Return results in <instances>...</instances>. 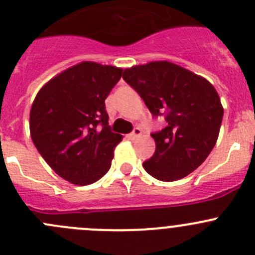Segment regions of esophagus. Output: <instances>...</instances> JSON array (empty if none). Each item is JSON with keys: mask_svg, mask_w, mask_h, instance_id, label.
Listing matches in <instances>:
<instances>
[{"mask_svg": "<svg viewBox=\"0 0 255 255\" xmlns=\"http://www.w3.org/2000/svg\"><path fill=\"white\" fill-rule=\"evenodd\" d=\"M140 134H142V129H140L139 127H135L134 129H133V132L129 134V138L130 139L134 140V139H137V138H139Z\"/></svg>", "mask_w": 255, "mask_h": 255, "instance_id": "esophagus-1", "label": "esophagus"}]
</instances>
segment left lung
<instances>
[{
  "mask_svg": "<svg viewBox=\"0 0 255 255\" xmlns=\"http://www.w3.org/2000/svg\"><path fill=\"white\" fill-rule=\"evenodd\" d=\"M123 80L144 101L153 117L167 126L152 133L155 152L143 162L145 172L163 182L184 178L216 145L223 107L206 78L167 61L149 62L123 72Z\"/></svg>",
  "mask_w": 255,
  "mask_h": 255,
  "instance_id": "8db88e82",
  "label": "left lung"
}]
</instances>
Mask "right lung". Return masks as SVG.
Segmentation results:
<instances>
[{
	"label": "right lung",
	"instance_id": "1",
	"mask_svg": "<svg viewBox=\"0 0 255 255\" xmlns=\"http://www.w3.org/2000/svg\"><path fill=\"white\" fill-rule=\"evenodd\" d=\"M122 68L82 62L39 90L29 113L33 144L47 164L77 185L97 182L110 170L122 135L108 126L105 101Z\"/></svg>",
	"mask_w": 255,
	"mask_h": 255
}]
</instances>
